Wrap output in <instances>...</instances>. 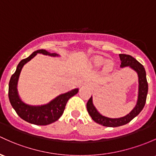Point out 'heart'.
<instances>
[{"label":"heart","instance_id":"obj_1","mask_svg":"<svg viewBox=\"0 0 156 156\" xmlns=\"http://www.w3.org/2000/svg\"><path fill=\"white\" fill-rule=\"evenodd\" d=\"M105 62H106V60H105L103 57H101V56H98V57H96L94 59V65H97V66H100V65L104 64ZM112 63L111 62H107L105 68H106L107 69H109L112 67Z\"/></svg>","mask_w":156,"mask_h":156}]
</instances>
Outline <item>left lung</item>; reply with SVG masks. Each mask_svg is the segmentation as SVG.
Segmentation results:
<instances>
[{
	"label": "left lung",
	"mask_w": 156,
	"mask_h": 156,
	"mask_svg": "<svg viewBox=\"0 0 156 156\" xmlns=\"http://www.w3.org/2000/svg\"><path fill=\"white\" fill-rule=\"evenodd\" d=\"M121 61L120 68L129 67L132 70H134L138 74V100H137L136 105L135 108L132 110L128 115L124 117L118 118H111L102 115L98 111L96 107L94 106L92 100V96L88 100L87 103L86 107L88 114L94 121L99 124L108 127H117L129 123L134 118L137 116L144 107L147 100V92H148V83H147V76H146V71L144 66L138 62L135 58L129 55L120 54L119 55Z\"/></svg>",
	"instance_id": "obj_1"
}]
</instances>
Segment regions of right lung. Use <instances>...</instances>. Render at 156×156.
<instances>
[{
	"label": "right lung",
	"mask_w": 156,
	"mask_h": 156,
	"mask_svg": "<svg viewBox=\"0 0 156 156\" xmlns=\"http://www.w3.org/2000/svg\"><path fill=\"white\" fill-rule=\"evenodd\" d=\"M38 53L48 55L51 56H58L56 53H51L45 50H38L34 51L27 58L22 59L18 63L16 71L12 75L9 83V99L10 103L18 116L28 123L38 126H44L51 124L59 119L62 115L65 108L67 102L71 97L78 93V88H74L71 91L58 95L51 102L44 105H28L23 102L18 95L17 89L18 81L21 69L24 65Z\"/></svg>",
	"instance_id": "1"
}]
</instances>
